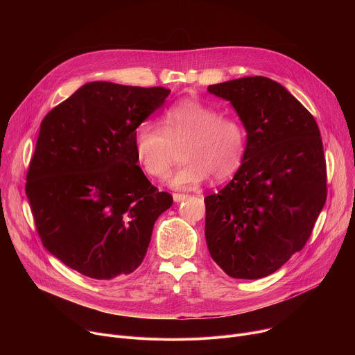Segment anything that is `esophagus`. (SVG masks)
<instances>
[{
    "label": "esophagus",
    "instance_id": "esophagus-1",
    "mask_svg": "<svg viewBox=\"0 0 355 355\" xmlns=\"http://www.w3.org/2000/svg\"><path fill=\"white\" fill-rule=\"evenodd\" d=\"M173 198H174V202H177V204H178V202H182L184 199H187L188 195L187 193H174Z\"/></svg>",
    "mask_w": 355,
    "mask_h": 355
}]
</instances>
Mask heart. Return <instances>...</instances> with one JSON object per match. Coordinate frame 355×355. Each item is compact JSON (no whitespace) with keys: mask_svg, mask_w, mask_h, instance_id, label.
Segmentation results:
<instances>
[{"mask_svg":"<svg viewBox=\"0 0 355 355\" xmlns=\"http://www.w3.org/2000/svg\"><path fill=\"white\" fill-rule=\"evenodd\" d=\"M187 139L182 166L168 182L177 189H191L211 175L229 180L241 166L245 155V130L229 116H220L198 99H184L163 116V130L150 122L140 123L133 133L137 163L153 178H166L174 163L171 143Z\"/></svg>","mask_w":355,"mask_h":355,"instance_id":"obj_1","label":"heart"}]
</instances>
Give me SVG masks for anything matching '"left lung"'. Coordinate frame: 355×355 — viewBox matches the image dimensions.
<instances>
[{"label":"left lung","mask_w":355,"mask_h":355,"mask_svg":"<svg viewBox=\"0 0 355 355\" xmlns=\"http://www.w3.org/2000/svg\"><path fill=\"white\" fill-rule=\"evenodd\" d=\"M245 129L233 180L205 198V237L232 278L259 279L306 244L326 202V160L312 114L279 83L243 77L208 87Z\"/></svg>","instance_id":"8db88e82"}]
</instances>
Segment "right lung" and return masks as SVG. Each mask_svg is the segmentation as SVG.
<instances>
[{"label":"right lung","mask_w":355,"mask_h":355,"mask_svg":"<svg viewBox=\"0 0 355 355\" xmlns=\"http://www.w3.org/2000/svg\"><path fill=\"white\" fill-rule=\"evenodd\" d=\"M170 89L92 81L40 123L26 196L43 245L94 279L133 272L157 218L173 205L137 166L135 129Z\"/></svg>","instance_id":"add662e5"}]
</instances>
